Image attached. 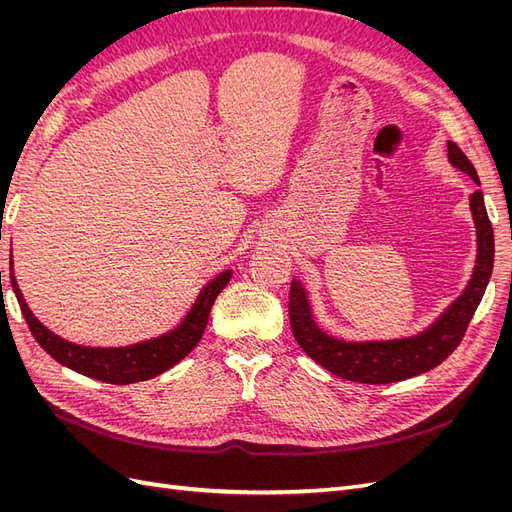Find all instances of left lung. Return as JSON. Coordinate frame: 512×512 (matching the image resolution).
Listing matches in <instances>:
<instances>
[{
  "label": "left lung",
  "mask_w": 512,
  "mask_h": 512,
  "mask_svg": "<svg viewBox=\"0 0 512 512\" xmlns=\"http://www.w3.org/2000/svg\"><path fill=\"white\" fill-rule=\"evenodd\" d=\"M448 162L480 185L476 168L455 143H448ZM470 211L476 226V265L466 290L444 309L436 322L410 337L382 339V342H346L320 329L305 286L301 280H292L288 314L292 335L303 352L331 374L363 384L399 382L438 367L466 335L493 271V228L480 190L470 196Z\"/></svg>",
  "instance_id": "1"
}]
</instances>
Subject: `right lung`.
<instances>
[{"instance_id": "obj_1", "label": "right lung", "mask_w": 512, "mask_h": 512, "mask_svg": "<svg viewBox=\"0 0 512 512\" xmlns=\"http://www.w3.org/2000/svg\"><path fill=\"white\" fill-rule=\"evenodd\" d=\"M230 277L232 271L226 269L220 275H215L209 284L200 288L190 312L185 314L177 327L170 329L168 333L130 346L96 348L72 344L68 339L55 335L51 329H46L32 314V309L27 307L10 262V284L14 294H17L21 312L29 324V331L36 337V342L49 352L57 363L70 367L76 374H83L87 378L102 380L108 384H132L141 380H151L164 374L166 369L177 365L181 359H185V356L196 348L200 337H203L211 307L215 299H218V294L224 290V286L230 282Z\"/></svg>"}]
</instances>
